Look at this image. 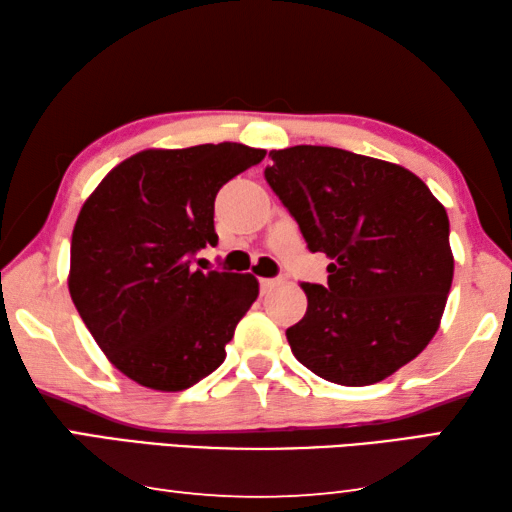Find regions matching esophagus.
Here are the masks:
<instances>
[{
    "label": "esophagus",
    "mask_w": 512,
    "mask_h": 512,
    "mask_svg": "<svg viewBox=\"0 0 512 512\" xmlns=\"http://www.w3.org/2000/svg\"><path fill=\"white\" fill-rule=\"evenodd\" d=\"M277 284H280V280H271V277H264V280H259V288H262V293H268Z\"/></svg>",
    "instance_id": "esophagus-1"
}]
</instances>
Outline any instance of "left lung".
<instances>
[{"label": "left lung", "mask_w": 512, "mask_h": 512, "mask_svg": "<svg viewBox=\"0 0 512 512\" xmlns=\"http://www.w3.org/2000/svg\"><path fill=\"white\" fill-rule=\"evenodd\" d=\"M268 156V185L311 253L331 259L327 286L302 284L293 356L329 383H380L439 329L454 275L448 212L401 165L322 145Z\"/></svg>", "instance_id": "8db88e82"}]
</instances>
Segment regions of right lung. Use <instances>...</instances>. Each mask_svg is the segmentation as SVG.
<instances>
[{
	"instance_id": "obj_1",
	"label": "right lung",
	"mask_w": 512,
	"mask_h": 512,
	"mask_svg": "<svg viewBox=\"0 0 512 512\" xmlns=\"http://www.w3.org/2000/svg\"><path fill=\"white\" fill-rule=\"evenodd\" d=\"M264 150L197 145L145 150L116 165L82 206L69 293L111 365L134 383L181 392L226 360L257 300L253 275L194 268L217 246L215 197Z\"/></svg>"
}]
</instances>
